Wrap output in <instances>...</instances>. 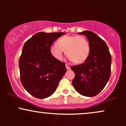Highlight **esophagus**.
Segmentation results:
<instances>
[{
  "label": "esophagus",
  "mask_w": 126,
  "mask_h": 126,
  "mask_svg": "<svg viewBox=\"0 0 126 126\" xmlns=\"http://www.w3.org/2000/svg\"><path fill=\"white\" fill-rule=\"evenodd\" d=\"M66 69H67V70H70V67L68 64H66Z\"/></svg>",
  "instance_id": "1"
}]
</instances>
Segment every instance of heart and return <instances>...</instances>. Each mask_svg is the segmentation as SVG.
<instances>
[{
  "label": "heart",
  "instance_id": "heart-1",
  "mask_svg": "<svg viewBox=\"0 0 126 126\" xmlns=\"http://www.w3.org/2000/svg\"><path fill=\"white\" fill-rule=\"evenodd\" d=\"M68 59L75 63H83L87 59L90 52V46L87 39L82 35H64L52 45L50 51L51 56L57 60L63 58V53Z\"/></svg>",
  "mask_w": 126,
  "mask_h": 126
}]
</instances>
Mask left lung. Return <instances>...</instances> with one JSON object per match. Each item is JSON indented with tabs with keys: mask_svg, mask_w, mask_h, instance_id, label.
<instances>
[{
	"mask_svg": "<svg viewBox=\"0 0 126 126\" xmlns=\"http://www.w3.org/2000/svg\"><path fill=\"white\" fill-rule=\"evenodd\" d=\"M78 34L86 36L90 52L84 63L71 67L75 74L72 85L80 95L94 96L104 89L109 80L111 56L107 45L97 34L90 31Z\"/></svg>",
	"mask_w": 126,
	"mask_h": 126,
	"instance_id": "8db88e82",
	"label": "left lung"
}]
</instances>
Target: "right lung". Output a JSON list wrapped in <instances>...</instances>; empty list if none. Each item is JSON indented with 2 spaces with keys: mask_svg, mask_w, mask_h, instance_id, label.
<instances>
[{
  "mask_svg": "<svg viewBox=\"0 0 126 126\" xmlns=\"http://www.w3.org/2000/svg\"><path fill=\"white\" fill-rule=\"evenodd\" d=\"M64 34L40 32L24 45L19 60L20 79L25 90L34 97L51 96L67 71L65 63L55 59L50 51L53 42Z\"/></svg>",
  "mask_w": 126,
  "mask_h": 126,
  "instance_id": "obj_1",
  "label": "right lung"
}]
</instances>
